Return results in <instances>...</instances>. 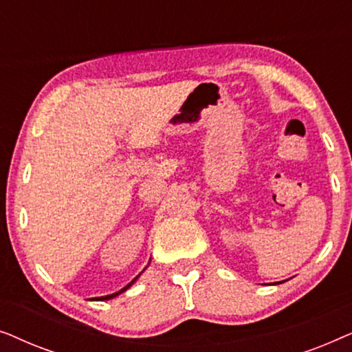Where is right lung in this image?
<instances>
[{
    "mask_svg": "<svg viewBox=\"0 0 352 352\" xmlns=\"http://www.w3.org/2000/svg\"><path fill=\"white\" fill-rule=\"evenodd\" d=\"M139 276H141V274H139ZM139 276H138V277H139ZM138 277H136V278H133V280H131V282H129L126 287H123V288H122V290H120V292H117V293H112V295H107V296H100V298H96V300H102V301H104V300H112V298H115V296H118V295H120V293H123L124 290H128V288H129V287H131V285H133V283L138 280ZM93 300H94V298H93Z\"/></svg>",
    "mask_w": 352,
    "mask_h": 352,
    "instance_id": "add662e5",
    "label": "right lung"
}]
</instances>
